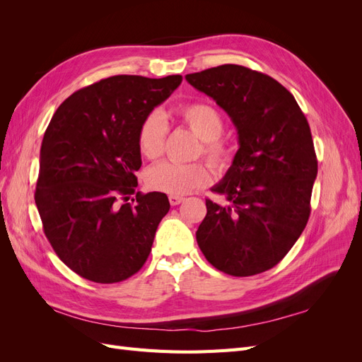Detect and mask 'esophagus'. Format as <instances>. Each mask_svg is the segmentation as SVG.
Wrapping results in <instances>:
<instances>
[{"label": "esophagus", "instance_id": "obj_1", "mask_svg": "<svg viewBox=\"0 0 362 362\" xmlns=\"http://www.w3.org/2000/svg\"><path fill=\"white\" fill-rule=\"evenodd\" d=\"M182 201H184V198H181V196H173V194L169 196L170 205H180Z\"/></svg>", "mask_w": 362, "mask_h": 362}]
</instances>
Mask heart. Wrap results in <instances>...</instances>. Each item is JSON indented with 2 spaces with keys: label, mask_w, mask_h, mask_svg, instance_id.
Wrapping results in <instances>:
<instances>
[{
  "label": "heart",
  "mask_w": 362,
  "mask_h": 362,
  "mask_svg": "<svg viewBox=\"0 0 362 362\" xmlns=\"http://www.w3.org/2000/svg\"><path fill=\"white\" fill-rule=\"evenodd\" d=\"M181 122L201 140V152L211 166L223 172L234 161V151L221 139L223 119L216 108L206 103H187L177 108ZM168 125L158 112L146 115L137 133V144L141 154L156 160L163 154ZM210 170L202 163L178 164L163 161L146 173L148 187L173 196L187 194L210 182Z\"/></svg>",
  "instance_id": "1"
}]
</instances>
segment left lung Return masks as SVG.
<instances>
[{
	"label": "left lung",
	"instance_id": "left-lung-1",
	"mask_svg": "<svg viewBox=\"0 0 362 362\" xmlns=\"http://www.w3.org/2000/svg\"><path fill=\"white\" fill-rule=\"evenodd\" d=\"M185 80L223 108L238 136L231 168L211 189L228 204L205 201L196 240L228 275L266 272L287 255L310 217L317 158L308 120L282 84L238 64Z\"/></svg>",
	"mask_w": 362,
	"mask_h": 362
}]
</instances>
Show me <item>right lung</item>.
<instances>
[{
    "mask_svg": "<svg viewBox=\"0 0 362 362\" xmlns=\"http://www.w3.org/2000/svg\"><path fill=\"white\" fill-rule=\"evenodd\" d=\"M181 81L115 75L72 93L51 119L35 201L52 249L84 279L120 282L145 264L170 204L160 192L128 202L141 166L137 133Z\"/></svg>",
    "mask_w": 362,
    "mask_h": 362,
    "instance_id": "add662e5",
    "label": "right lung"
}]
</instances>
